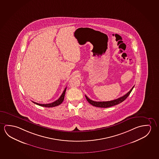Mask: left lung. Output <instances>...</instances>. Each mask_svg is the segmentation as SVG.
I'll return each instance as SVG.
<instances>
[{
    "label": "left lung",
    "instance_id": "obj_1",
    "mask_svg": "<svg viewBox=\"0 0 159 159\" xmlns=\"http://www.w3.org/2000/svg\"><path fill=\"white\" fill-rule=\"evenodd\" d=\"M134 87V86L124 96H122L121 97L116 99L115 100H113V101H107V102H96V101H92L90 99L88 98L86 96H85V97H86L87 100L89 102V103L91 104V105H92L93 106H94L96 107H100V108H108V107H110L112 106H116L118 104L122 102H123L129 96V94L131 93Z\"/></svg>",
    "mask_w": 159,
    "mask_h": 159
}]
</instances>
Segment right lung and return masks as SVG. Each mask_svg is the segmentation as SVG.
Returning <instances> with one entry per match:
<instances>
[{"instance_id":"obj_1","label":"right lung","mask_w":159,"mask_h":159,"mask_svg":"<svg viewBox=\"0 0 159 159\" xmlns=\"http://www.w3.org/2000/svg\"><path fill=\"white\" fill-rule=\"evenodd\" d=\"M66 87L65 90L63 91V93L61 94V96H60V97L56 101L53 102L49 104H40L38 103H36L35 102H33L34 103L37 104L38 106H41V107H56V106H58L61 104L62 103L63 100H64V98H65V95L66 91Z\"/></svg>"}]
</instances>
